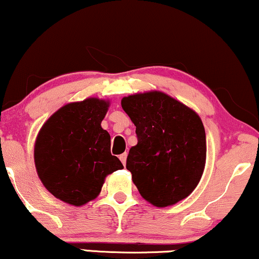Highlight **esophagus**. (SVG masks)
I'll return each mask as SVG.
<instances>
[{
  "label": "esophagus",
  "mask_w": 259,
  "mask_h": 259,
  "mask_svg": "<svg viewBox=\"0 0 259 259\" xmlns=\"http://www.w3.org/2000/svg\"><path fill=\"white\" fill-rule=\"evenodd\" d=\"M126 156H127L126 153H123V154H120V155H119V159H120V161H122L123 165H125V163H126Z\"/></svg>",
  "instance_id": "34e87169"
}]
</instances>
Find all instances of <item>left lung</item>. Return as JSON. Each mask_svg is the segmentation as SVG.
<instances>
[{
	"label": "left lung",
	"instance_id": "1",
	"mask_svg": "<svg viewBox=\"0 0 259 259\" xmlns=\"http://www.w3.org/2000/svg\"><path fill=\"white\" fill-rule=\"evenodd\" d=\"M120 104L136 126L137 145L129 150L126 168L140 195L159 208L188 197L207 158L197 112L160 91L132 94Z\"/></svg>",
	"mask_w": 259,
	"mask_h": 259
}]
</instances>
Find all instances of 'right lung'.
Here are the masks:
<instances>
[{"mask_svg":"<svg viewBox=\"0 0 259 259\" xmlns=\"http://www.w3.org/2000/svg\"><path fill=\"white\" fill-rule=\"evenodd\" d=\"M110 101L87 98L57 110L39 130L34 165L42 185L68 204L81 207L99 196L105 178L123 165L110 152L101 127Z\"/></svg>","mask_w":259,"mask_h":259,"instance_id":"1","label":"right lung"}]
</instances>
